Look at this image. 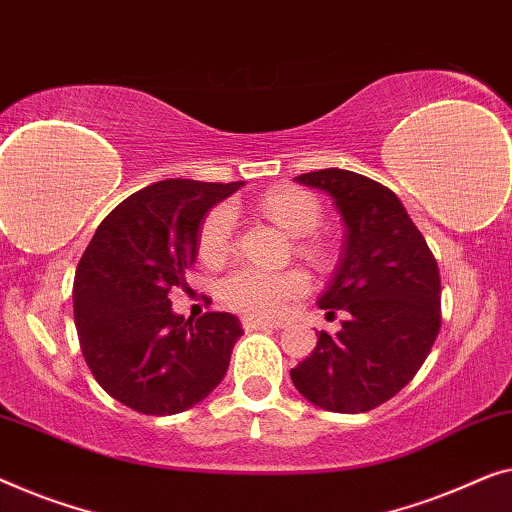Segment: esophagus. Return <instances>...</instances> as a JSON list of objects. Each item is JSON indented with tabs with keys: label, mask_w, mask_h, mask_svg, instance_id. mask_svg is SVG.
<instances>
[{
	"label": "esophagus",
	"mask_w": 512,
	"mask_h": 512,
	"mask_svg": "<svg viewBox=\"0 0 512 512\" xmlns=\"http://www.w3.org/2000/svg\"><path fill=\"white\" fill-rule=\"evenodd\" d=\"M278 322H269V320H259V318H243V329L246 331H255V329H278Z\"/></svg>",
	"instance_id": "obj_1"
}]
</instances>
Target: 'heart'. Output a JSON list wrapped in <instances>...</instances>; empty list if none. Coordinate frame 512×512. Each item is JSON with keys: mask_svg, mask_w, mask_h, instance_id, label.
<instances>
[{"mask_svg": "<svg viewBox=\"0 0 512 512\" xmlns=\"http://www.w3.org/2000/svg\"><path fill=\"white\" fill-rule=\"evenodd\" d=\"M262 211L292 236H311L320 225L322 208L311 192L297 187H283L264 194L259 201ZM236 213L229 204L215 206L206 215L199 232V255L208 264H218L234 246ZM306 253L318 255L313 243H304ZM308 290V278L297 269L264 271L255 266H241L222 280L220 294L234 311L253 315V318H280L294 299Z\"/></svg>", "mask_w": 512, "mask_h": 512, "instance_id": "b5f03b06", "label": "heart"}]
</instances>
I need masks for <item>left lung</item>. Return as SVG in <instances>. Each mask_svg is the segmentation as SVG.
Here are the masks:
<instances>
[{"label":"left lung","instance_id":"1","mask_svg":"<svg viewBox=\"0 0 512 512\" xmlns=\"http://www.w3.org/2000/svg\"><path fill=\"white\" fill-rule=\"evenodd\" d=\"M334 199L345 225L341 262L318 306L348 311L336 336L290 371L313 406L366 413L406 387L441 329V276L431 250L390 187L345 169L294 178Z\"/></svg>","mask_w":512,"mask_h":512}]
</instances>
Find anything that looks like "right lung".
Returning a JSON list of instances; mask_svg holds the SVG:
<instances>
[{"label": "right lung", "mask_w": 512, "mask_h": 512, "mask_svg": "<svg viewBox=\"0 0 512 512\" xmlns=\"http://www.w3.org/2000/svg\"><path fill=\"white\" fill-rule=\"evenodd\" d=\"M236 183H153L106 215L78 262L74 320L92 376L143 415H176L206 399L243 334L232 313L176 315L169 292L187 287L206 213Z\"/></svg>", "instance_id": "1"}]
</instances>
